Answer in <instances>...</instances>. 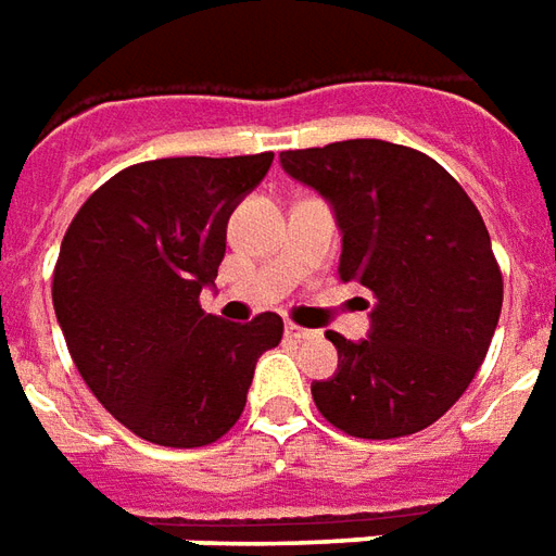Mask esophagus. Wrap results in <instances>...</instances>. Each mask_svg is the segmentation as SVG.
<instances>
[{
    "label": "esophagus",
    "mask_w": 556,
    "mask_h": 556,
    "mask_svg": "<svg viewBox=\"0 0 556 556\" xmlns=\"http://www.w3.org/2000/svg\"><path fill=\"white\" fill-rule=\"evenodd\" d=\"M286 337L291 339V342H306V339H315L318 337V330H306V327L301 325H286Z\"/></svg>",
    "instance_id": "esophagus-1"
}]
</instances>
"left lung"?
Instances as JSON below:
<instances>
[{
	"label": "left lung",
	"instance_id": "1",
	"mask_svg": "<svg viewBox=\"0 0 556 556\" xmlns=\"http://www.w3.org/2000/svg\"><path fill=\"white\" fill-rule=\"evenodd\" d=\"M294 181L325 195L342 231L339 277L375 294L372 327L337 345L315 408L351 438L422 431L462 399L485 361L503 277L477 205L441 163L384 139L279 154Z\"/></svg>",
	"mask_w": 556,
	"mask_h": 556
}]
</instances>
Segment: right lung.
Wrapping results in <instances>:
<instances>
[{"mask_svg": "<svg viewBox=\"0 0 556 556\" xmlns=\"http://www.w3.org/2000/svg\"><path fill=\"white\" fill-rule=\"evenodd\" d=\"M274 154L127 166L71 219L53 306L83 381L122 426L160 446H207L238 422L277 313L231 325L199 306L226 223Z\"/></svg>", "mask_w": 556, "mask_h": 556, "instance_id": "add662e5", "label": "right lung"}]
</instances>
